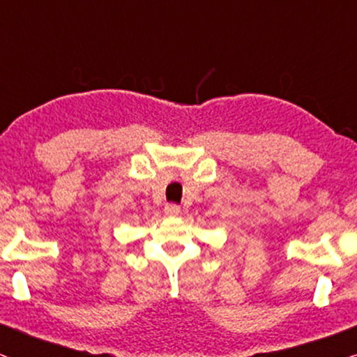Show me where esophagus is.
Returning <instances> with one entry per match:
<instances>
[{"instance_id": "obj_1", "label": "esophagus", "mask_w": 357, "mask_h": 357, "mask_svg": "<svg viewBox=\"0 0 357 357\" xmlns=\"http://www.w3.org/2000/svg\"><path fill=\"white\" fill-rule=\"evenodd\" d=\"M165 213L168 217H176L179 215V207L174 206V204H168V206L165 207Z\"/></svg>"}]
</instances>
